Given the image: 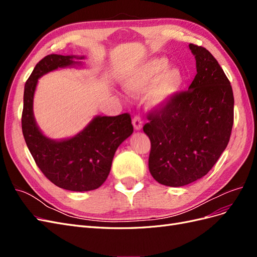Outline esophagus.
<instances>
[{
  "mask_svg": "<svg viewBox=\"0 0 257 257\" xmlns=\"http://www.w3.org/2000/svg\"><path fill=\"white\" fill-rule=\"evenodd\" d=\"M132 122H133L134 128L136 131H141L143 128V121L141 119V116H138V115L134 116V119H133V121H132Z\"/></svg>",
  "mask_w": 257,
  "mask_h": 257,
  "instance_id": "obj_1",
  "label": "esophagus"
}]
</instances>
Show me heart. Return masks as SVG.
Masks as SVG:
<instances>
[{
  "label": "heart",
  "mask_w": 257,
  "mask_h": 257,
  "mask_svg": "<svg viewBox=\"0 0 257 257\" xmlns=\"http://www.w3.org/2000/svg\"><path fill=\"white\" fill-rule=\"evenodd\" d=\"M168 67L169 61L165 58L148 61L126 77L123 82L124 88L131 94L136 95L152 85L148 95L150 105L164 107L175 96L182 82L180 72Z\"/></svg>",
  "instance_id": "obj_1"
}]
</instances>
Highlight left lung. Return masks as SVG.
Listing matches in <instances>:
<instances>
[{
	"mask_svg": "<svg viewBox=\"0 0 257 257\" xmlns=\"http://www.w3.org/2000/svg\"><path fill=\"white\" fill-rule=\"evenodd\" d=\"M196 60L189 90L148 114L149 170L159 183L183 186L209 173L228 145L234 94L228 78L206 48L189 45Z\"/></svg>",
	"mask_w": 257,
	"mask_h": 257,
	"instance_id": "1",
	"label": "left lung"
}]
</instances>
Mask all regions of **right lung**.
<instances>
[{
  "label": "right lung",
  "mask_w": 257,
  "mask_h": 257,
  "mask_svg": "<svg viewBox=\"0 0 257 257\" xmlns=\"http://www.w3.org/2000/svg\"><path fill=\"white\" fill-rule=\"evenodd\" d=\"M84 57L49 54L34 67L25 85L22 133L36 165L46 178L61 189L85 192L99 188L109 175L118 147L133 133L128 113L96 115L72 138L53 141L38 128L33 113V98L38 78L60 67L81 65Z\"/></svg>",
  "instance_id": "add662e5"
}]
</instances>
